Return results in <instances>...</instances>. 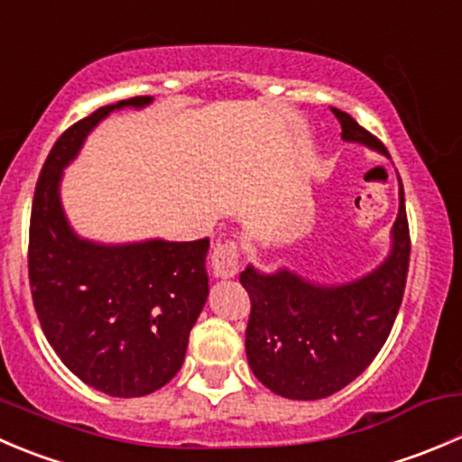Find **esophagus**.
<instances>
[{"label": "esophagus", "instance_id": "1", "mask_svg": "<svg viewBox=\"0 0 462 462\" xmlns=\"http://www.w3.org/2000/svg\"><path fill=\"white\" fill-rule=\"evenodd\" d=\"M239 271V248H236L235 241H223L217 244L212 250V273L214 277H235Z\"/></svg>", "mask_w": 462, "mask_h": 462}]
</instances>
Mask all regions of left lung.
<instances>
[{
    "label": "left lung",
    "mask_w": 462,
    "mask_h": 462,
    "mask_svg": "<svg viewBox=\"0 0 462 462\" xmlns=\"http://www.w3.org/2000/svg\"><path fill=\"white\" fill-rule=\"evenodd\" d=\"M331 110L343 128L340 140L391 158L382 142L347 112ZM409 254V223L400 180V212L391 230V250L365 275L325 284L286 266L263 273L248 263L239 282L253 302L245 355L254 377L289 400H322L355 382L391 334L404 298Z\"/></svg>",
    "instance_id": "1"
}]
</instances>
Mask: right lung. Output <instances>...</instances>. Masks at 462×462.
Instances as JSON below:
<instances>
[{
    "mask_svg": "<svg viewBox=\"0 0 462 462\" xmlns=\"http://www.w3.org/2000/svg\"><path fill=\"white\" fill-rule=\"evenodd\" d=\"M151 103L117 101L67 128L31 209L29 280L44 336L80 382L110 397L149 395L176 377L209 295V239L101 244L80 236L62 208V176L89 133L112 112Z\"/></svg>",
    "mask_w": 462,
    "mask_h": 462,
    "instance_id": "right-lung-1",
    "label": "right lung"
}]
</instances>
